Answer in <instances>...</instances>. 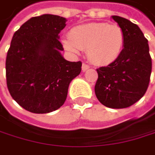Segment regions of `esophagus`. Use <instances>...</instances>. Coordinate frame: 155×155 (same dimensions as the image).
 Here are the masks:
<instances>
[{
	"mask_svg": "<svg viewBox=\"0 0 155 155\" xmlns=\"http://www.w3.org/2000/svg\"><path fill=\"white\" fill-rule=\"evenodd\" d=\"M89 68H90V67H89V65H87V64H85V63H83V65H82V70H83V71H87Z\"/></svg>",
	"mask_w": 155,
	"mask_h": 155,
	"instance_id": "34e87169",
	"label": "esophagus"
}]
</instances>
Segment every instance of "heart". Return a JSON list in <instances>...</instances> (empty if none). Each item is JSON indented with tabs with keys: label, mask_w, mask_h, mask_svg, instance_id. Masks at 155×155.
Instances as JSON below:
<instances>
[{
	"label": "heart",
	"mask_w": 155,
	"mask_h": 155,
	"mask_svg": "<svg viewBox=\"0 0 155 155\" xmlns=\"http://www.w3.org/2000/svg\"><path fill=\"white\" fill-rule=\"evenodd\" d=\"M64 48L72 54L86 49L87 58L97 66H107L120 56L125 44L124 32L117 25L105 22L88 23L74 26L69 38L62 40Z\"/></svg>",
	"instance_id": "b5f03b06"
}]
</instances>
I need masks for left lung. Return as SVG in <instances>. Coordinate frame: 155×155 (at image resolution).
Here are the masks:
<instances>
[{
    "mask_svg": "<svg viewBox=\"0 0 155 155\" xmlns=\"http://www.w3.org/2000/svg\"><path fill=\"white\" fill-rule=\"evenodd\" d=\"M112 19L123 30L125 44L119 58L107 67L97 69L94 93L102 105L110 108L132 106L147 91L152 72L148 40L140 27L117 15Z\"/></svg>",
    "mask_w": 155,
    "mask_h": 155,
    "instance_id": "8db88e82",
    "label": "left lung"
}]
</instances>
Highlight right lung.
Instances as JSON below:
<instances>
[{"mask_svg":"<svg viewBox=\"0 0 155 155\" xmlns=\"http://www.w3.org/2000/svg\"><path fill=\"white\" fill-rule=\"evenodd\" d=\"M66 18L42 15L27 20L15 33L6 57L10 94L25 110L45 114L65 102L71 82L82 71V62L66 61L60 33Z\"/></svg>","mask_w":155,"mask_h":155,"instance_id":"add662e5","label":"right lung"}]
</instances>
